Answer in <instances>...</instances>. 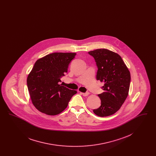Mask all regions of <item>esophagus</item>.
<instances>
[{"mask_svg": "<svg viewBox=\"0 0 156 156\" xmlns=\"http://www.w3.org/2000/svg\"><path fill=\"white\" fill-rule=\"evenodd\" d=\"M80 93H81V94H82L84 97H87L89 94V92H85V93H83V92H80Z\"/></svg>", "mask_w": 156, "mask_h": 156, "instance_id": "1", "label": "esophagus"}]
</instances>
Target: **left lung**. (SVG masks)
I'll return each mask as SVG.
<instances>
[{"mask_svg": "<svg viewBox=\"0 0 156 156\" xmlns=\"http://www.w3.org/2000/svg\"><path fill=\"white\" fill-rule=\"evenodd\" d=\"M97 62V80L104 82L103 93L99 94L101 105L94 113L105 117L118 111L125 102L130 83V73L118 54L101 48L88 52Z\"/></svg>", "mask_w": 156, "mask_h": 156, "instance_id": "1", "label": "left lung"}]
</instances>
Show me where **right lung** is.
I'll return each mask as SVG.
<instances>
[{"label": "right lung", "mask_w": 156, "mask_h": 156, "mask_svg": "<svg viewBox=\"0 0 156 156\" xmlns=\"http://www.w3.org/2000/svg\"><path fill=\"white\" fill-rule=\"evenodd\" d=\"M75 55V52H54L36 61L27 84L31 102L38 111L48 115H58L77 93L59 84Z\"/></svg>", "instance_id": "right-lung-1"}]
</instances>
